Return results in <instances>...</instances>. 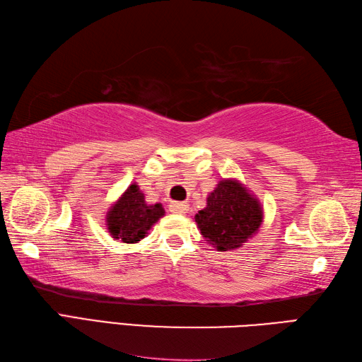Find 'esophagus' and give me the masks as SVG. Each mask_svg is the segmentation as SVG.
I'll list each match as a JSON object with an SVG mask.
<instances>
[{"mask_svg": "<svg viewBox=\"0 0 362 362\" xmlns=\"http://www.w3.org/2000/svg\"><path fill=\"white\" fill-rule=\"evenodd\" d=\"M169 210L172 211V214L182 215V214H186V211L189 210V204H187V202H170Z\"/></svg>", "mask_w": 362, "mask_h": 362, "instance_id": "34e87169", "label": "esophagus"}]
</instances>
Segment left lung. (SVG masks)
<instances>
[{
	"label": "left lung",
	"mask_w": 362,
	"mask_h": 362,
	"mask_svg": "<svg viewBox=\"0 0 362 362\" xmlns=\"http://www.w3.org/2000/svg\"><path fill=\"white\" fill-rule=\"evenodd\" d=\"M262 207L240 181L223 180L195 215L201 235L219 252L241 247L262 223Z\"/></svg>",
	"instance_id": "obj_1"
}]
</instances>
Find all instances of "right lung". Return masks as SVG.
Instances as JSON below:
<instances>
[{
    "mask_svg": "<svg viewBox=\"0 0 362 362\" xmlns=\"http://www.w3.org/2000/svg\"><path fill=\"white\" fill-rule=\"evenodd\" d=\"M164 214L161 204H147L138 184H130L109 209L105 215V226L113 240L135 244L143 240Z\"/></svg>",
    "mask_w": 362,
    "mask_h": 362,
    "instance_id": "add662e5",
    "label": "right lung"
}]
</instances>
